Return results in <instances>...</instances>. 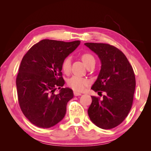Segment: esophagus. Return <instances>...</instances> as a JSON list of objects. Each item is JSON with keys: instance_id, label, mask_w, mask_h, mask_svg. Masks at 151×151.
Returning a JSON list of instances; mask_svg holds the SVG:
<instances>
[{"instance_id": "obj_1", "label": "esophagus", "mask_w": 151, "mask_h": 151, "mask_svg": "<svg viewBox=\"0 0 151 151\" xmlns=\"http://www.w3.org/2000/svg\"><path fill=\"white\" fill-rule=\"evenodd\" d=\"M74 95L76 96H80V95H81V93H78V92H76V91H75V92H74Z\"/></svg>"}]
</instances>
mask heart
<instances>
[{
    "label": "heart",
    "mask_w": 151,
    "mask_h": 151,
    "mask_svg": "<svg viewBox=\"0 0 151 151\" xmlns=\"http://www.w3.org/2000/svg\"><path fill=\"white\" fill-rule=\"evenodd\" d=\"M85 65L87 66L91 65V64L95 63V59L93 55L90 53H85L81 56ZM61 68L65 74H68L70 71V59L69 57H66L63 60L61 64ZM88 79L81 77L78 76H73L68 81V85L73 90L78 92L83 91L86 86L88 85Z\"/></svg>",
    "instance_id": "b5f03b06"
}]
</instances>
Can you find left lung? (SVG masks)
Returning <instances> with one entry per match:
<instances>
[{
	"label": "left lung",
	"mask_w": 151,
	"mask_h": 151,
	"mask_svg": "<svg viewBox=\"0 0 151 151\" xmlns=\"http://www.w3.org/2000/svg\"><path fill=\"white\" fill-rule=\"evenodd\" d=\"M85 45L99 56L102 64L91 89L106 93L101 99L91 96L89 118L97 127L111 129L121 124L131 111L136 86L133 68L124 53L114 46L94 42Z\"/></svg>",
	"instance_id": "1"
}]
</instances>
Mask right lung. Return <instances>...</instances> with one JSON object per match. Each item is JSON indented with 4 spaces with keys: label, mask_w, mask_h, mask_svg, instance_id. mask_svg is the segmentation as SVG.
I'll use <instances>...</instances> for the list:
<instances>
[{
    "label": "right lung",
    "mask_w": 151,
    "mask_h": 151,
    "mask_svg": "<svg viewBox=\"0 0 151 151\" xmlns=\"http://www.w3.org/2000/svg\"><path fill=\"white\" fill-rule=\"evenodd\" d=\"M80 40L64 42L44 39L35 44L22 58L16 78L18 101L24 115L35 126L52 127L65 116L66 104L73 98L65 85L61 64L80 45Z\"/></svg>",
    "instance_id": "right-lung-1"
}]
</instances>
